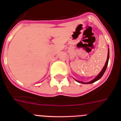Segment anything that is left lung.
<instances>
[{
    "label": "left lung",
    "instance_id": "1",
    "mask_svg": "<svg viewBox=\"0 0 121 121\" xmlns=\"http://www.w3.org/2000/svg\"><path fill=\"white\" fill-rule=\"evenodd\" d=\"M108 56H107V61H106V63H105V65H104V68H102V71H100V73L98 74V76H97L96 78L94 79L93 80H92L91 81H90V82H88V83H84V82H80V81H76L77 82H79V83H82V84H92V83H93V82H96V81H98L99 79H100V78H102V76H103V74H104L105 71V70H106L107 69V65H108V59H109V49L108 50Z\"/></svg>",
    "mask_w": 121,
    "mask_h": 121
}]
</instances>
